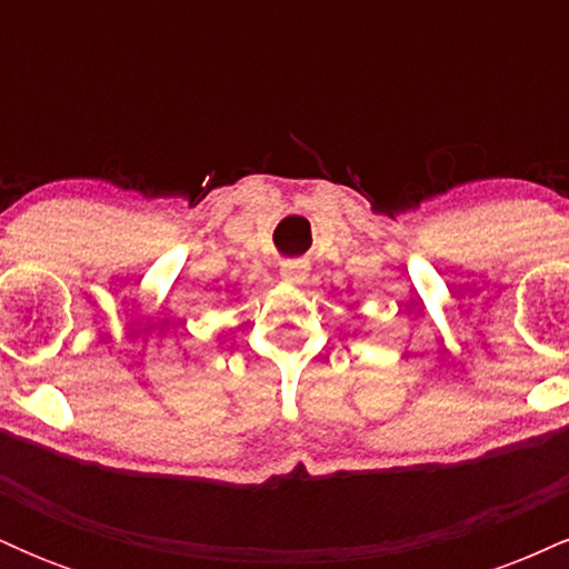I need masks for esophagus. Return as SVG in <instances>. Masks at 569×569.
Listing matches in <instances>:
<instances>
[{"instance_id":"esophagus-1","label":"esophagus","mask_w":569,"mask_h":569,"mask_svg":"<svg viewBox=\"0 0 569 569\" xmlns=\"http://www.w3.org/2000/svg\"><path fill=\"white\" fill-rule=\"evenodd\" d=\"M280 276H283V280H289V283H302L305 280V267L299 264V262H286L283 264V272H280Z\"/></svg>"}]
</instances>
